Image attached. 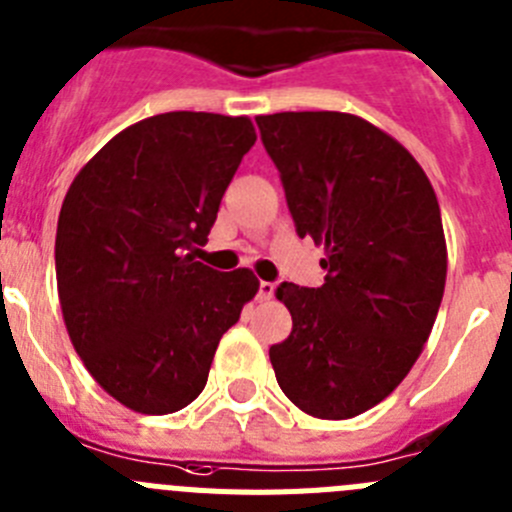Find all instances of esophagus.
Wrapping results in <instances>:
<instances>
[{"label":"esophagus","instance_id":"esophagus-1","mask_svg":"<svg viewBox=\"0 0 512 512\" xmlns=\"http://www.w3.org/2000/svg\"><path fill=\"white\" fill-rule=\"evenodd\" d=\"M272 295H275V285L267 283V280H262L260 290H257V298H260V300H270Z\"/></svg>","mask_w":512,"mask_h":512}]
</instances>
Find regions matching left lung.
Wrapping results in <instances>:
<instances>
[{
  "mask_svg": "<svg viewBox=\"0 0 512 512\" xmlns=\"http://www.w3.org/2000/svg\"><path fill=\"white\" fill-rule=\"evenodd\" d=\"M300 237L326 283H283L293 331L270 348L283 394L318 419L384 401L422 353L447 280L437 194L407 148L351 113L257 116Z\"/></svg>",
  "mask_w": 512,
  "mask_h": 512,
  "instance_id": "1",
  "label": "left lung"
}]
</instances>
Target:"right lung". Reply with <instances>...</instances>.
<instances>
[{
  "mask_svg": "<svg viewBox=\"0 0 512 512\" xmlns=\"http://www.w3.org/2000/svg\"><path fill=\"white\" fill-rule=\"evenodd\" d=\"M255 141L247 116L143 118L65 194L55 237L65 328L90 376L133 412L171 414L197 399L219 338L260 290L247 267L197 262Z\"/></svg>",
  "mask_w": 512,
  "mask_h": 512,
  "instance_id": "obj_1",
  "label": "right lung"
}]
</instances>
